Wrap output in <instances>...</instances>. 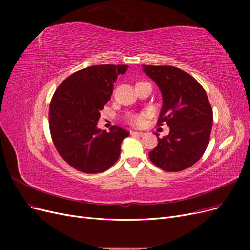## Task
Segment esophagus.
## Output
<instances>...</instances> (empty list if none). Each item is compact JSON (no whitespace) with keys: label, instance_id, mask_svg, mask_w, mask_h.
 <instances>
[{"label":"esophagus","instance_id":"obj_1","mask_svg":"<svg viewBox=\"0 0 250 250\" xmlns=\"http://www.w3.org/2000/svg\"><path fill=\"white\" fill-rule=\"evenodd\" d=\"M131 133H132L133 135H139V137H143V135L145 134V133H144V132H141V131H132Z\"/></svg>","mask_w":250,"mask_h":250}]
</instances>
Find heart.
<instances>
[{"label": "heart", "mask_w": 250, "mask_h": 250, "mask_svg": "<svg viewBox=\"0 0 250 250\" xmlns=\"http://www.w3.org/2000/svg\"><path fill=\"white\" fill-rule=\"evenodd\" d=\"M129 122L134 126H142L145 122L144 115H132L129 117Z\"/></svg>", "instance_id": "1"}]
</instances>
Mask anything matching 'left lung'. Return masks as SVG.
<instances>
[{
  "label": "left lung",
  "instance_id": "1",
  "mask_svg": "<svg viewBox=\"0 0 250 250\" xmlns=\"http://www.w3.org/2000/svg\"><path fill=\"white\" fill-rule=\"evenodd\" d=\"M143 69L163 95L157 125L170 127L167 137L157 138V146L149 152L150 160L167 172L190 168L206 151L213 126V109L206 90L178 67L144 64Z\"/></svg>",
  "mask_w": 250,
  "mask_h": 250
}]
</instances>
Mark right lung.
<instances>
[{
    "label": "right lung",
    "mask_w": 250,
    "mask_h": 250,
    "mask_svg": "<svg viewBox=\"0 0 250 250\" xmlns=\"http://www.w3.org/2000/svg\"><path fill=\"white\" fill-rule=\"evenodd\" d=\"M126 64H101L75 72L55 90L49 107V127L59 155L71 167L93 174L109 169L129 132L118 126L97 128L100 110L109 100L113 82Z\"/></svg>",
    "instance_id": "obj_1"
}]
</instances>
